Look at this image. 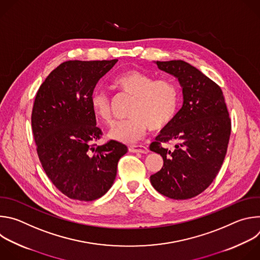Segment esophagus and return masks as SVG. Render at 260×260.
I'll return each instance as SVG.
<instances>
[{
    "mask_svg": "<svg viewBox=\"0 0 260 260\" xmlns=\"http://www.w3.org/2000/svg\"><path fill=\"white\" fill-rule=\"evenodd\" d=\"M128 150H129V152H134V153H145L146 154L149 152V149L143 145H131V146H128Z\"/></svg>",
    "mask_w": 260,
    "mask_h": 260,
    "instance_id": "34e87169",
    "label": "esophagus"
}]
</instances>
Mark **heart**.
<instances>
[{"instance_id":"obj_1","label":"heart","mask_w":260,"mask_h":260,"mask_svg":"<svg viewBox=\"0 0 260 260\" xmlns=\"http://www.w3.org/2000/svg\"><path fill=\"white\" fill-rule=\"evenodd\" d=\"M114 85L123 93L134 98L127 120L117 122L109 132V138L131 143L142 137L147 129L160 131L175 119L180 92L175 81L169 78L154 79V76L139 70H127L114 78ZM93 116L112 123L111 101L107 92L94 89L89 98Z\"/></svg>"}]
</instances>
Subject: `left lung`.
Segmentation results:
<instances>
[{
  "instance_id": "obj_1",
  "label": "left lung",
  "mask_w": 260,
  "mask_h": 260,
  "mask_svg": "<svg viewBox=\"0 0 260 260\" xmlns=\"http://www.w3.org/2000/svg\"><path fill=\"white\" fill-rule=\"evenodd\" d=\"M156 63L158 69L178 78L183 106L150 145V150L164 158L161 170L150 176V181L165 197L187 200L208 188L220 171L232 121L220 86L200 70L183 60ZM171 141L174 150L162 146Z\"/></svg>"
}]
</instances>
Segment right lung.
<instances>
[{"instance_id":"1","label":"right lung","mask_w":260,"mask_h":260,"mask_svg":"<svg viewBox=\"0 0 260 260\" xmlns=\"http://www.w3.org/2000/svg\"><path fill=\"white\" fill-rule=\"evenodd\" d=\"M118 59L68 60L54 69L37 92L31 129L42 168L54 186L72 200L103 197L114 183L127 147L116 141L102 146L89 98L99 80Z\"/></svg>"}]
</instances>
